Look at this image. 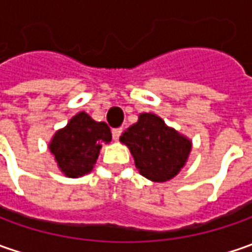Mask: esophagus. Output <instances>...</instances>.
Segmentation results:
<instances>
[{
	"label": "esophagus",
	"instance_id": "1",
	"mask_svg": "<svg viewBox=\"0 0 252 252\" xmlns=\"http://www.w3.org/2000/svg\"><path fill=\"white\" fill-rule=\"evenodd\" d=\"M122 127H118V129H113L112 130V136H113V140H119V137H121V134H122Z\"/></svg>",
	"mask_w": 252,
	"mask_h": 252
}]
</instances>
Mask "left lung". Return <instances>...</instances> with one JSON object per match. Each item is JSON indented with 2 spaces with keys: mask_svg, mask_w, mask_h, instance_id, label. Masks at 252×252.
Returning a JSON list of instances; mask_svg holds the SVG:
<instances>
[{
  "mask_svg": "<svg viewBox=\"0 0 252 252\" xmlns=\"http://www.w3.org/2000/svg\"><path fill=\"white\" fill-rule=\"evenodd\" d=\"M134 158L136 168L153 182L174 178L188 160L192 143L168 127L160 116L141 113L139 121L121 136Z\"/></svg>",
  "mask_w": 252,
  "mask_h": 252,
  "instance_id": "1",
  "label": "left lung"
}]
</instances>
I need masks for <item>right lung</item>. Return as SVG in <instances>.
<instances>
[{
    "label": "right lung",
    "mask_w": 252,
    "mask_h": 252,
    "mask_svg": "<svg viewBox=\"0 0 252 252\" xmlns=\"http://www.w3.org/2000/svg\"><path fill=\"white\" fill-rule=\"evenodd\" d=\"M111 140V129L105 122H95L88 113L80 112L56 131L49 150L65 177L78 178L91 172L102 144Z\"/></svg>",
    "instance_id": "add662e5"
}]
</instances>
